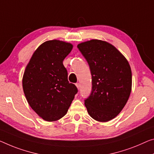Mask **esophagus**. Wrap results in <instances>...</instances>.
<instances>
[{
    "mask_svg": "<svg viewBox=\"0 0 154 154\" xmlns=\"http://www.w3.org/2000/svg\"><path fill=\"white\" fill-rule=\"evenodd\" d=\"M75 86L77 87L78 89H80V83H79V82H77V83L75 84Z\"/></svg>",
    "mask_w": 154,
    "mask_h": 154,
    "instance_id": "obj_1",
    "label": "esophagus"
}]
</instances>
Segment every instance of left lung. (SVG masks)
Segmentation results:
<instances>
[{"mask_svg": "<svg viewBox=\"0 0 154 154\" xmlns=\"http://www.w3.org/2000/svg\"><path fill=\"white\" fill-rule=\"evenodd\" d=\"M90 68L92 90L85 100L94 120L107 122L116 117L129 98L132 75L128 61L109 42L93 39L78 45Z\"/></svg>", "mask_w": 154, "mask_h": 154, "instance_id": "left-lung-1", "label": "left lung"}]
</instances>
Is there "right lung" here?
Instances as JSON below:
<instances>
[{
	"label": "right lung",
	"mask_w": 154,
	"mask_h": 154,
	"mask_svg": "<svg viewBox=\"0 0 154 154\" xmlns=\"http://www.w3.org/2000/svg\"><path fill=\"white\" fill-rule=\"evenodd\" d=\"M73 45L58 40L41 44L34 51L23 77L26 99L33 110L48 122L67 113L78 89L69 83L63 60Z\"/></svg>",
	"instance_id": "add662e5"
}]
</instances>
